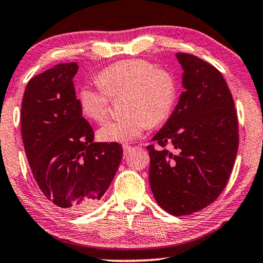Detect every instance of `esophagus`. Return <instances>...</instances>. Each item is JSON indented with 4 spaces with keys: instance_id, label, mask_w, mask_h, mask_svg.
Wrapping results in <instances>:
<instances>
[{
    "instance_id": "1",
    "label": "esophagus",
    "mask_w": 263,
    "mask_h": 263,
    "mask_svg": "<svg viewBox=\"0 0 263 263\" xmlns=\"http://www.w3.org/2000/svg\"><path fill=\"white\" fill-rule=\"evenodd\" d=\"M133 149H134V147H133V146H130V145H123V151H124L125 156L130 153Z\"/></svg>"
}]
</instances>
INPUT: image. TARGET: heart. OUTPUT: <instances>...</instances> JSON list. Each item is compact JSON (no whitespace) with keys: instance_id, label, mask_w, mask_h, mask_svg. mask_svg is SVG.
Instances as JSON below:
<instances>
[{"instance_id":"heart-1","label":"heart","mask_w":263,"mask_h":263,"mask_svg":"<svg viewBox=\"0 0 263 263\" xmlns=\"http://www.w3.org/2000/svg\"><path fill=\"white\" fill-rule=\"evenodd\" d=\"M98 87L82 86L78 99L88 120L103 122L110 111L111 98L122 97L123 116L99 129L105 142H129L151 125L166 121L174 110L177 86L174 75L156 69L146 60H124L111 64L98 75Z\"/></svg>"}]
</instances>
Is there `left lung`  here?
I'll return each mask as SVG.
<instances>
[{"label": "left lung", "instance_id": "obj_1", "mask_svg": "<svg viewBox=\"0 0 263 263\" xmlns=\"http://www.w3.org/2000/svg\"><path fill=\"white\" fill-rule=\"evenodd\" d=\"M184 91L174 112L153 136L149 185L159 206L188 215L214 202L228 184L238 151V120L224 77L190 53H176ZM174 147V152L164 148Z\"/></svg>", "mask_w": 263, "mask_h": 263}]
</instances>
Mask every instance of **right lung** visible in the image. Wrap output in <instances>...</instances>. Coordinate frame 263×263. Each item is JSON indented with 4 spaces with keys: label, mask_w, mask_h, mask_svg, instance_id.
<instances>
[{
    "label": "right lung",
    "mask_w": 263,
    "mask_h": 263,
    "mask_svg": "<svg viewBox=\"0 0 263 263\" xmlns=\"http://www.w3.org/2000/svg\"><path fill=\"white\" fill-rule=\"evenodd\" d=\"M78 64L61 63L32 78L21 104V136L34 181L46 200L67 212L95 207L112 182L122 145L93 142L73 78Z\"/></svg>",
    "instance_id": "right-lung-1"
}]
</instances>
